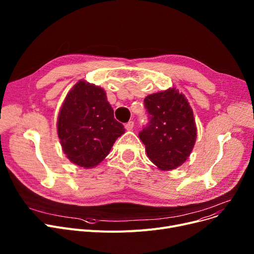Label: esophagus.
<instances>
[{"mask_svg":"<svg viewBox=\"0 0 254 254\" xmlns=\"http://www.w3.org/2000/svg\"><path fill=\"white\" fill-rule=\"evenodd\" d=\"M125 127H126V129L127 130H132V128H134V123L132 122H128L127 124H126V126H125Z\"/></svg>","mask_w":254,"mask_h":254,"instance_id":"34e87169","label":"esophagus"}]
</instances>
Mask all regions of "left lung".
I'll return each instance as SVG.
<instances>
[{
  "label": "left lung",
  "mask_w": 254,
  "mask_h": 254,
  "mask_svg": "<svg viewBox=\"0 0 254 254\" xmlns=\"http://www.w3.org/2000/svg\"><path fill=\"white\" fill-rule=\"evenodd\" d=\"M149 124L139 134L150 161L162 171L185 163L196 140L193 111L176 87L152 93L144 99Z\"/></svg>",
  "instance_id": "left-lung-1"
}]
</instances>
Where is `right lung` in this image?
Here are the masks:
<instances>
[{
  "label": "right lung",
  "instance_id": "add662e5",
  "mask_svg": "<svg viewBox=\"0 0 254 254\" xmlns=\"http://www.w3.org/2000/svg\"><path fill=\"white\" fill-rule=\"evenodd\" d=\"M57 128L66 158L85 169L103 162L126 130L114 118L106 91L85 80H79L65 96Z\"/></svg>",
  "mask_w": 254,
  "mask_h": 254
}]
</instances>
